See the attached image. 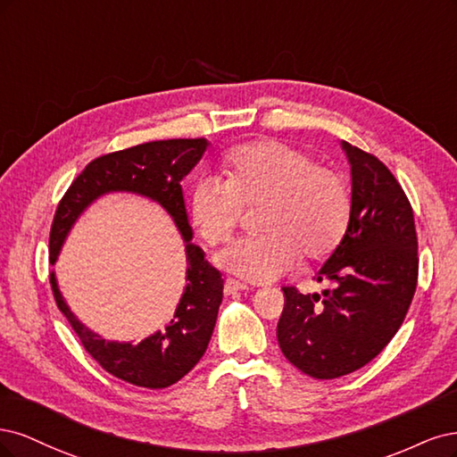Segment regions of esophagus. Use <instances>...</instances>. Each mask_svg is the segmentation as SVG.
Segmentation results:
<instances>
[{"mask_svg": "<svg viewBox=\"0 0 457 457\" xmlns=\"http://www.w3.org/2000/svg\"><path fill=\"white\" fill-rule=\"evenodd\" d=\"M224 290H226V294L243 292V290H248V285H245V283H241V281H235V278H226Z\"/></svg>", "mask_w": 457, "mask_h": 457, "instance_id": "obj_1", "label": "esophagus"}]
</instances>
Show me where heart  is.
Wrapping results in <instances>:
<instances>
[{
	"label": "heart",
	"mask_w": 457,
	"mask_h": 457,
	"mask_svg": "<svg viewBox=\"0 0 457 457\" xmlns=\"http://www.w3.org/2000/svg\"><path fill=\"white\" fill-rule=\"evenodd\" d=\"M224 169L228 180L203 176L191 189V222L209 245L231 237L245 204L263 203L258 237L229 245L216 262L253 283H270L300 260L328 256L340 245L351 216L342 176L315 165L313 157L281 140H256L233 148Z\"/></svg>",
	"instance_id": "heart-1"
}]
</instances>
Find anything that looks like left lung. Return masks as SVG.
<instances>
[{
  "instance_id": "1",
  "label": "left lung",
  "mask_w": 457,
  "mask_h": 457,
  "mask_svg": "<svg viewBox=\"0 0 457 457\" xmlns=\"http://www.w3.org/2000/svg\"><path fill=\"white\" fill-rule=\"evenodd\" d=\"M351 167V216L340 245L317 271L319 294L285 287L277 325L283 355L317 379L359 370L401 328L418 285L414 212L381 161L342 142Z\"/></svg>"
}]
</instances>
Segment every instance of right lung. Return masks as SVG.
Here are the masks:
<instances>
[{
	"instance_id": "1",
	"label": "right lung",
	"mask_w": 457,
	"mask_h": 457,
	"mask_svg": "<svg viewBox=\"0 0 457 457\" xmlns=\"http://www.w3.org/2000/svg\"><path fill=\"white\" fill-rule=\"evenodd\" d=\"M207 148L209 140L204 138H174L145 142L135 148L96 157L71 182L54 212L49 237V260L53 266L78 218L98 197L117 191L137 194L161 204L182 235L187 268L180 302L169 325L140 344L108 342L87 328L70 312L54 271L51 273L56 305L79 336L87 353L106 372L132 386L163 389L176 384L199 362L211 342L218 307L222 303L224 278L222 273L209 266L203 250L191 243L194 231L189 226L180 186L184 176L199 163Z\"/></svg>"
}]
</instances>
